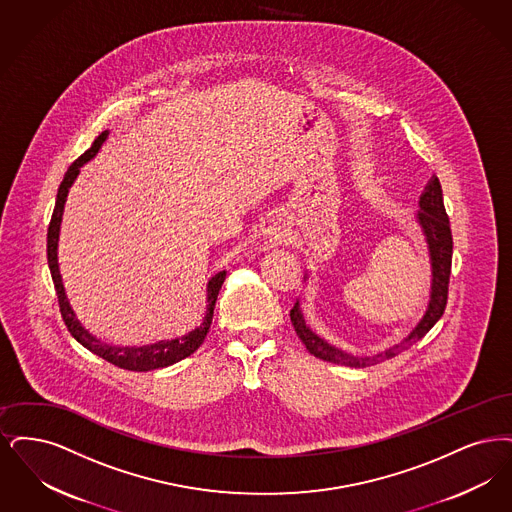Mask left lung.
<instances>
[{"mask_svg": "<svg viewBox=\"0 0 512 512\" xmlns=\"http://www.w3.org/2000/svg\"><path fill=\"white\" fill-rule=\"evenodd\" d=\"M419 206H421V210L417 212V222L421 223V227H423L426 245H428V252H430V266H432L430 300H428V308H426L423 319L417 323V327L411 333L401 340L400 344L380 352L377 356L357 357L334 348L331 344H327L323 338H319L317 334L313 333L312 329L304 321L300 304L296 302L294 308L290 310V321L294 325V331L298 334V338L306 344L310 354L323 359V361L336 363V365L363 369V367L380 363L384 359H392V357L401 354L403 350L411 348L444 315L445 304H447V289H449V275H451L453 237H451L449 218L445 214L442 185H440V179L436 178V176L428 181L423 197L419 200Z\"/></svg>", "mask_w": 512, "mask_h": 512, "instance_id": "left-lung-1", "label": "left lung"}]
</instances>
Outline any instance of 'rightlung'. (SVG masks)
<instances>
[{"label":"right lung","mask_w":512,"mask_h":512,"mask_svg":"<svg viewBox=\"0 0 512 512\" xmlns=\"http://www.w3.org/2000/svg\"><path fill=\"white\" fill-rule=\"evenodd\" d=\"M107 135H109V132L99 134V137L93 141V145L89 147L88 151L70 164V168H68L67 174H65V179H63V183L59 187V193H57V202H55V210H53V216H51V222H49V229H47V264H49V269H51V277H53L57 298H59V308H61V315H63V321L67 325L68 333L72 334L84 348H88L91 354L103 357L105 361H109L112 365H116L120 369H128V371L145 373V371H153V369L174 365V363H178L181 359H185V357L191 356L193 352L199 350L200 344L204 342L206 333L210 329L212 317H214V306H216L218 294H220L223 281H225V271L216 273L208 281V289H206V292H208V298H206L208 306H206V315H204L200 327H197L195 331H191L189 334H185V336H181V338L160 340L156 344L139 346V348H135V346H132V348L130 346L120 348V346H111V344H105V342L97 340L93 334H89L88 329L82 327V323L78 321L76 313L70 308V302H68L65 285H63V277H61V271H59L57 246H59V231H61V222H63L68 189L74 183L76 176L80 174V168L88 160H91L93 156L97 155V151L101 149V145L107 139Z\"/></svg>","instance_id":"1"}]
</instances>
